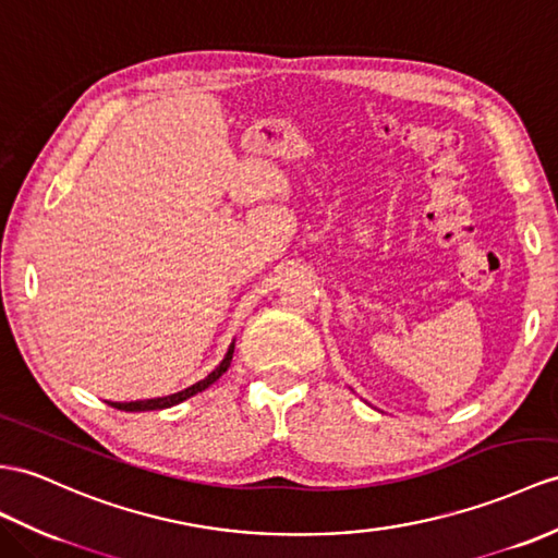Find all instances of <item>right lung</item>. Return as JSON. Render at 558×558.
<instances>
[{
  "instance_id": "1",
  "label": "right lung",
  "mask_w": 558,
  "mask_h": 558,
  "mask_svg": "<svg viewBox=\"0 0 558 558\" xmlns=\"http://www.w3.org/2000/svg\"><path fill=\"white\" fill-rule=\"evenodd\" d=\"M232 355H234V343L229 345L227 355H225V360L220 362V366H215V369H213L206 378H203V381H198V384H194V386H189V388H184V390H180V392H172V396L154 398V400H137V402H108V404L116 407V410H120V412H151V410H166V407L180 404V402L189 400L192 396H196V392H201V390H206L208 386H213V384L217 381V378H220V376L229 369V364H232Z\"/></svg>"
}]
</instances>
